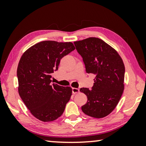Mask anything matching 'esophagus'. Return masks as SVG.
Instances as JSON below:
<instances>
[{
  "instance_id": "1",
  "label": "esophagus",
  "mask_w": 146,
  "mask_h": 146,
  "mask_svg": "<svg viewBox=\"0 0 146 146\" xmlns=\"http://www.w3.org/2000/svg\"><path fill=\"white\" fill-rule=\"evenodd\" d=\"M80 90L78 88H72V93L73 94H77L79 92Z\"/></svg>"
}]
</instances>
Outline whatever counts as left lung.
<instances>
[{
  "label": "left lung",
  "mask_w": 146,
  "mask_h": 146,
  "mask_svg": "<svg viewBox=\"0 0 146 146\" xmlns=\"http://www.w3.org/2000/svg\"><path fill=\"white\" fill-rule=\"evenodd\" d=\"M88 74L96 75L91 90L82 88L88 101L82 106L85 114L95 118L109 115L118 104L124 90L125 66L117 52L98 38L74 42Z\"/></svg>",
  "instance_id": "obj_1"
}]
</instances>
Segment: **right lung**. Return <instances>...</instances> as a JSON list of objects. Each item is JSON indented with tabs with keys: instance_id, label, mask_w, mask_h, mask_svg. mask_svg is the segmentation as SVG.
Returning a JSON list of instances; mask_svg holds the SVG:
<instances>
[{
	"instance_id": "obj_1",
	"label": "right lung",
	"mask_w": 146,
	"mask_h": 146,
	"mask_svg": "<svg viewBox=\"0 0 146 146\" xmlns=\"http://www.w3.org/2000/svg\"><path fill=\"white\" fill-rule=\"evenodd\" d=\"M75 49L72 42L46 40L33 45L21 58L17 68L19 94L31 113L44 121H54L64 111L72 88L51 84L60 60Z\"/></svg>"
}]
</instances>
